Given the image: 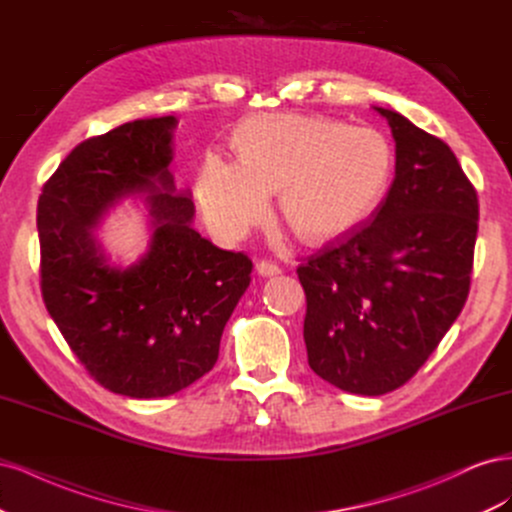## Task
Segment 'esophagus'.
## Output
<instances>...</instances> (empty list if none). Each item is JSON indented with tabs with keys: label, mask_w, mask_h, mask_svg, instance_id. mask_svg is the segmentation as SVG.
<instances>
[{
	"label": "esophagus",
	"mask_w": 512,
	"mask_h": 512,
	"mask_svg": "<svg viewBox=\"0 0 512 512\" xmlns=\"http://www.w3.org/2000/svg\"><path fill=\"white\" fill-rule=\"evenodd\" d=\"M256 271L262 277H273V275H280L282 273L280 265H275V262H271V260H260L258 265H256Z\"/></svg>",
	"instance_id": "obj_1"
}]
</instances>
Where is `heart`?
I'll use <instances>...</instances> for the list:
<instances>
[{
  "label": "heart",
  "instance_id": "1",
  "mask_svg": "<svg viewBox=\"0 0 512 512\" xmlns=\"http://www.w3.org/2000/svg\"><path fill=\"white\" fill-rule=\"evenodd\" d=\"M239 160L209 153L196 194L222 239H239L267 215L269 194L294 235L327 241L367 220L389 194L395 151L369 126L305 115H254L235 130Z\"/></svg>",
  "mask_w": 512,
  "mask_h": 512
}]
</instances>
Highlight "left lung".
Returning <instances> with one entry per match:
<instances>
[{"instance_id": "left-lung-1", "label": "left lung", "mask_w": 512, "mask_h": 512, "mask_svg": "<svg viewBox=\"0 0 512 512\" xmlns=\"http://www.w3.org/2000/svg\"><path fill=\"white\" fill-rule=\"evenodd\" d=\"M395 179L369 222L297 269L307 363L333 386L384 395L406 384L470 292L478 198L455 153L391 108Z\"/></svg>"}]
</instances>
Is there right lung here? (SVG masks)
I'll list each match as a JSON object with an SVG mask.
<instances>
[{
    "label": "right lung",
    "mask_w": 512,
    "mask_h": 512,
    "mask_svg": "<svg viewBox=\"0 0 512 512\" xmlns=\"http://www.w3.org/2000/svg\"><path fill=\"white\" fill-rule=\"evenodd\" d=\"M175 128L173 115L147 117L89 138L38 200L44 305L89 374L134 399L175 395L213 369L252 280L250 258L192 228V192L168 170ZM128 197L148 207L150 245L123 268L97 228Z\"/></svg>",
    "instance_id": "obj_1"
}]
</instances>
